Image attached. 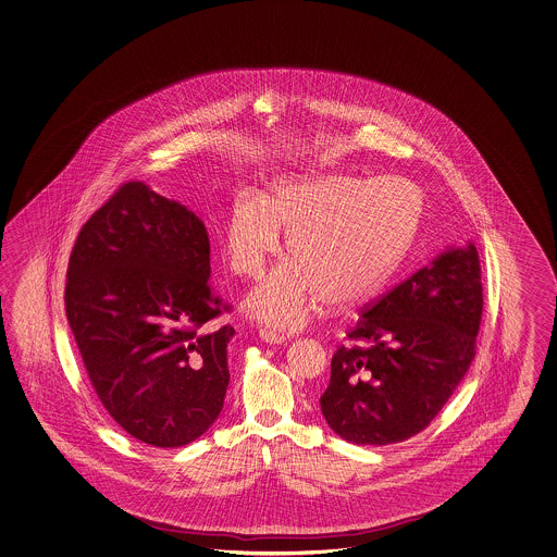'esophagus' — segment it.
<instances>
[{
  "label": "esophagus",
  "mask_w": 557,
  "mask_h": 557,
  "mask_svg": "<svg viewBox=\"0 0 557 557\" xmlns=\"http://www.w3.org/2000/svg\"><path fill=\"white\" fill-rule=\"evenodd\" d=\"M259 338L263 339V342H268V344H284L285 342L284 334L273 332L270 327H261V330H259Z\"/></svg>",
  "instance_id": "34e87169"
}]
</instances>
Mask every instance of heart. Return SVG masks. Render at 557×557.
<instances>
[{"mask_svg": "<svg viewBox=\"0 0 557 557\" xmlns=\"http://www.w3.org/2000/svg\"><path fill=\"white\" fill-rule=\"evenodd\" d=\"M421 190L407 178L296 175L231 201L223 245L231 272L258 277L287 233L292 256L249 292L245 310L263 324L298 330L315 304L354 306L393 272L412 244Z\"/></svg>", "mask_w": 557, "mask_h": 557, "instance_id": "1", "label": "heart"}]
</instances>
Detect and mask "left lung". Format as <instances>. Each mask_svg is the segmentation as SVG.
Here are the masks:
<instances>
[{"label": "left lung", "mask_w": 557, "mask_h": 557, "mask_svg": "<svg viewBox=\"0 0 557 557\" xmlns=\"http://www.w3.org/2000/svg\"><path fill=\"white\" fill-rule=\"evenodd\" d=\"M483 312L479 251L447 245L360 315L320 398L327 426L354 445L421 433L475 358Z\"/></svg>", "instance_id": "obj_1"}]
</instances>
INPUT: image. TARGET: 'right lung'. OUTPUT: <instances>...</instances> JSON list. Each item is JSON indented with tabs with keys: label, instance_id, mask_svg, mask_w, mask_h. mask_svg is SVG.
<instances>
[{
	"label": "right lung",
	"instance_id": "right-lung-1",
	"mask_svg": "<svg viewBox=\"0 0 557 557\" xmlns=\"http://www.w3.org/2000/svg\"><path fill=\"white\" fill-rule=\"evenodd\" d=\"M211 245L187 205L126 183L78 233L66 315L100 403L152 447L189 445L218 421L235 330L209 284Z\"/></svg>",
	"mask_w": 557,
	"mask_h": 557
}]
</instances>
